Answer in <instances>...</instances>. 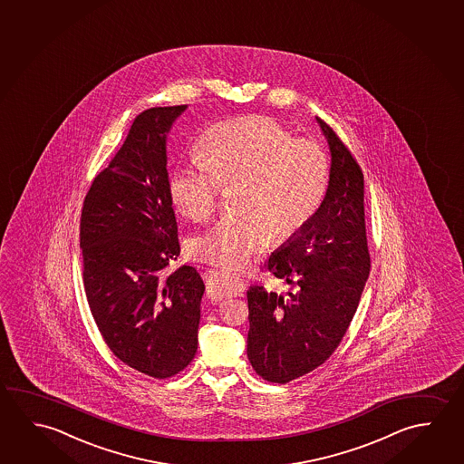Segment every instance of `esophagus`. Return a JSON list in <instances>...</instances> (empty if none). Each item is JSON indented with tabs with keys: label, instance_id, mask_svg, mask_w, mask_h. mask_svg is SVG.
<instances>
[{
	"label": "esophagus",
	"instance_id": "1",
	"mask_svg": "<svg viewBox=\"0 0 464 464\" xmlns=\"http://www.w3.org/2000/svg\"><path fill=\"white\" fill-rule=\"evenodd\" d=\"M246 289V281L237 275L227 272H212L207 278V295L213 299L225 296H241Z\"/></svg>",
	"mask_w": 464,
	"mask_h": 464
}]
</instances>
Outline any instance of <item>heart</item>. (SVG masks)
Returning a JSON list of instances; mask_svg holds the SVG:
<instances>
[{
	"mask_svg": "<svg viewBox=\"0 0 464 464\" xmlns=\"http://www.w3.org/2000/svg\"><path fill=\"white\" fill-rule=\"evenodd\" d=\"M200 159L178 163L168 181L176 208L189 220L212 215L220 186H236L233 207L190 239L198 260L227 270L249 266L270 243H285L319 212L330 179L327 153L314 140L296 139L280 122L249 116L221 122L198 145Z\"/></svg>",
	"mask_w": 464,
	"mask_h": 464,
	"instance_id": "b5f03b06",
	"label": "heart"
}]
</instances>
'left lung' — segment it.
Masks as SVG:
<instances>
[{
	"label": "left lung",
	"mask_w": 464,
	"mask_h": 464,
	"mask_svg": "<svg viewBox=\"0 0 464 464\" xmlns=\"http://www.w3.org/2000/svg\"><path fill=\"white\" fill-rule=\"evenodd\" d=\"M330 149V179L319 212L268 258L293 291H247V357L254 371L286 383L324 364L350 327L371 272L364 176L327 122L315 118Z\"/></svg>",
	"instance_id": "left-lung-1"
}]
</instances>
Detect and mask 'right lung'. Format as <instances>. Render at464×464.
Here are the masks:
<instances>
[{
	"label": "right lung",
	"instance_id": "1",
	"mask_svg": "<svg viewBox=\"0 0 464 464\" xmlns=\"http://www.w3.org/2000/svg\"><path fill=\"white\" fill-rule=\"evenodd\" d=\"M186 110L139 114L93 179L81 215L82 278L93 320L114 356L155 379L181 372L196 356L206 291L194 266L165 276L179 256L167 140Z\"/></svg>",
	"mask_w": 464,
	"mask_h": 464
}]
</instances>
